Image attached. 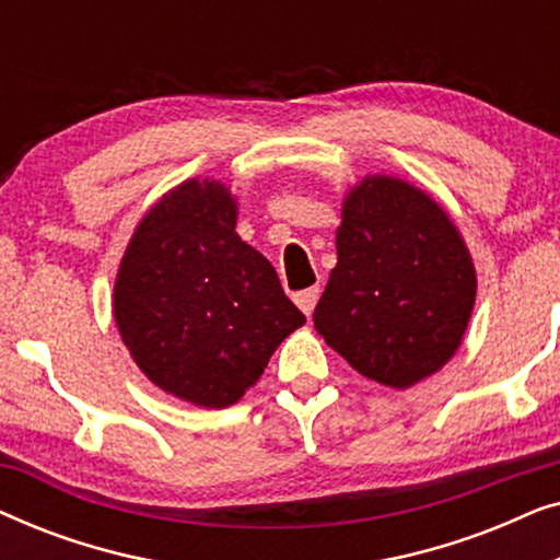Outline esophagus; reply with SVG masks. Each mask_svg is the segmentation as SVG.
<instances>
[{
    "instance_id": "1",
    "label": "esophagus",
    "mask_w": 560,
    "mask_h": 560,
    "mask_svg": "<svg viewBox=\"0 0 560 560\" xmlns=\"http://www.w3.org/2000/svg\"><path fill=\"white\" fill-rule=\"evenodd\" d=\"M318 298H320V288H318V285H313V288H305V290H301V293H295V295H293V301L298 303V308H301V311L305 313V316H311L313 308H316Z\"/></svg>"
}]
</instances>
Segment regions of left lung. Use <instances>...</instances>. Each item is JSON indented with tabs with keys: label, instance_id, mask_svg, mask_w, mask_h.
<instances>
[{
	"label": "left lung",
	"instance_id": "8db88e82",
	"mask_svg": "<svg viewBox=\"0 0 560 560\" xmlns=\"http://www.w3.org/2000/svg\"><path fill=\"white\" fill-rule=\"evenodd\" d=\"M336 255L313 326L359 374L405 389L456 354L477 272L431 196L393 175H366L343 198Z\"/></svg>",
	"mask_w": 560,
	"mask_h": 560
}]
</instances>
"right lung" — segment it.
<instances>
[{"label": "right lung", "mask_w": 560, "mask_h": 560, "mask_svg": "<svg viewBox=\"0 0 560 560\" xmlns=\"http://www.w3.org/2000/svg\"><path fill=\"white\" fill-rule=\"evenodd\" d=\"M234 229L224 183H180L144 213L114 282V320L137 366L198 408L234 405L305 324L275 267Z\"/></svg>", "instance_id": "add662e5"}]
</instances>
